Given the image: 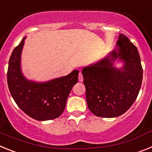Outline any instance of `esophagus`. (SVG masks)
I'll return each mask as SVG.
<instances>
[{
    "instance_id": "esophagus-1",
    "label": "esophagus",
    "mask_w": 152,
    "mask_h": 152,
    "mask_svg": "<svg viewBox=\"0 0 152 152\" xmlns=\"http://www.w3.org/2000/svg\"><path fill=\"white\" fill-rule=\"evenodd\" d=\"M78 80L80 82L83 81V75H82V73H81V72H80L78 75Z\"/></svg>"
}]
</instances>
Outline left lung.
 <instances>
[{"label": "left lung", "instance_id": "obj_1", "mask_svg": "<svg viewBox=\"0 0 152 152\" xmlns=\"http://www.w3.org/2000/svg\"><path fill=\"white\" fill-rule=\"evenodd\" d=\"M117 58L124 61L121 69L112 66ZM82 75L90 111L99 117L113 118L126 113L136 100L143 70L137 48L119 34L117 48L104 59L84 68Z\"/></svg>", "mask_w": 152, "mask_h": 152}]
</instances>
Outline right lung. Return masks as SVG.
Instances as JSON below:
<instances>
[{
    "instance_id": "1",
    "label": "right lung",
    "mask_w": 152,
    "mask_h": 152,
    "mask_svg": "<svg viewBox=\"0 0 152 152\" xmlns=\"http://www.w3.org/2000/svg\"><path fill=\"white\" fill-rule=\"evenodd\" d=\"M24 40L13 49L9 60L7 74L9 91L17 106L31 118L39 121L56 119L64 111L68 95L77 83L78 71L45 83L26 80L20 70Z\"/></svg>"
}]
</instances>
